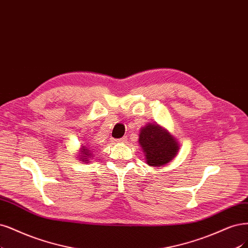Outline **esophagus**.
I'll return each mask as SVG.
<instances>
[{"instance_id": "esophagus-1", "label": "esophagus", "mask_w": 248, "mask_h": 248, "mask_svg": "<svg viewBox=\"0 0 248 248\" xmlns=\"http://www.w3.org/2000/svg\"><path fill=\"white\" fill-rule=\"evenodd\" d=\"M127 140L126 138H122V139H119V140H116L117 142H125Z\"/></svg>"}]
</instances>
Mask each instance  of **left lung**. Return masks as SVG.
Here are the masks:
<instances>
[{
  "instance_id": "left-lung-1",
  "label": "left lung",
  "mask_w": 248,
  "mask_h": 248,
  "mask_svg": "<svg viewBox=\"0 0 248 248\" xmlns=\"http://www.w3.org/2000/svg\"><path fill=\"white\" fill-rule=\"evenodd\" d=\"M139 136V143L148 165L165 166L176 157L178 140L163 126L148 123L140 128Z\"/></svg>"
}]
</instances>
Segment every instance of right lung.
Returning a JSON list of instances; mask_svg holds the SVG:
<instances>
[{"label":"right lung","mask_w":248,"mask_h":248,"mask_svg":"<svg viewBox=\"0 0 248 248\" xmlns=\"http://www.w3.org/2000/svg\"><path fill=\"white\" fill-rule=\"evenodd\" d=\"M93 147H91L90 144H87V142L83 144L81 143V148H80V151H79V154H78V160L82 161L83 163H88V162H90L89 160L93 157Z\"/></svg>","instance_id":"obj_1"}]
</instances>
